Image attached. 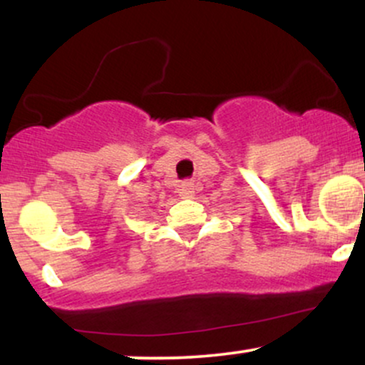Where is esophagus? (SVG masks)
<instances>
[{
  "label": "esophagus",
  "instance_id": "esophagus-1",
  "mask_svg": "<svg viewBox=\"0 0 365 365\" xmlns=\"http://www.w3.org/2000/svg\"><path fill=\"white\" fill-rule=\"evenodd\" d=\"M178 194L182 199H192L194 197V183L188 182V180H185V182L180 183V188H178Z\"/></svg>",
  "mask_w": 365,
  "mask_h": 365
}]
</instances>
